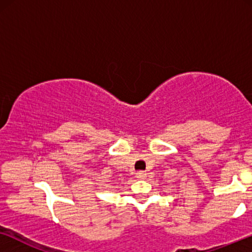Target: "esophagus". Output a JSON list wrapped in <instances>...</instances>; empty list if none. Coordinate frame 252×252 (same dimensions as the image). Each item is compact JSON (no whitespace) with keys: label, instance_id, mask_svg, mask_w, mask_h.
<instances>
[{"label":"esophagus","instance_id":"esophagus-1","mask_svg":"<svg viewBox=\"0 0 252 252\" xmlns=\"http://www.w3.org/2000/svg\"><path fill=\"white\" fill-rule=\"evenodd\" d=\"M146 177H147V173H146V172H143V171H140V172H137V173H136V178L140 179V180H142V179H146Z\"/></svg>","mask_w":252,"mask_h":252}]
</instances>
